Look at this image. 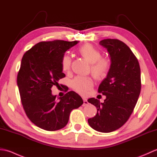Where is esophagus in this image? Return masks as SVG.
<instances>
[{
	"label": "esophagus",
	"instance_id": "34e87169",
	"mask_svg": "<svg viewBox=\"0 0 157 157\" xmlns=\"http://www.w3.org/2000/svg\"><path fill=\"white\" fill-rule=\"evenodd\" d=\"M83 101H84V104H83V106H86V105H88V100L86 99V98H83Z\"/></svg>",
	"mask_w": 157,
	"mask_h": 157
}]
</instances>
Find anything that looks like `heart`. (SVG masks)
I'll use <instances>...</instances> for the list:
<instances>
[{"instance_id": "b5f03b06", "label": "heart", "mask_w": 157, "mask_h": 157, "mask_svg": "<svg viewBox=\"0 0 157 157\" xmlns=\"http://www.w3.org/2000/svg\"><path fill=\"white\" fill-rule=\"evenodd\" d=\"M79 53L91 63L90 69L93 77L101 80L107 75L111 68L109 60L102 57V53L98 49L90 44H86L79 48ZM71 63L70 56L65 55L61 59V68L63 71H68ZM93 86L91 78L87 76H77L71 81V87L79 94L85 95Z\"/></svg>"}]
</instances>
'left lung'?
I'll return each mask as SVG.
<instances>
[{
    "instance_id": "obj_1",
    "label": "left lung",
    "mask_w": 157,
    "mask_h": 157,
    "mask_svg": "<svg viewBox=\"0 0 157 157\" xmlns=\"http://www.w3.org/2000/svg\"><path fill=\"white\" fill-rule=\"evenodd\" d=\"M100 44L107 49L111 65L98 92L106 96L104 102L91 98L88 102L97 108V113L88 121L92 128L109 133L128 121L137 103L141 90V76L138 59L124 42L105 39Z\"/></svg>"
}]
</instances>
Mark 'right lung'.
Listing matches in <instances>:
<instances>
[{
    "label": "right lung",
    "mask_w": 157,
    "mask_h": 157,
    "mask_svg": "<svg viewBox=\"0 0 157 157\" xmlns=\"http://www.w3.org/2000/svg\"><path fill=\"white\" fill-rule=\"evenodd\" d=\"M78 42L61 40L40 42L26 51L21 59L17 78L21 104L29 119L46 131L64 128L71 111L84 102L73 91L67 90L63 97L57 98L51 90L65 77L61 68L64 53Z\"/></svg>",
    "instance_id": "add662e5"
}]
</instances>
